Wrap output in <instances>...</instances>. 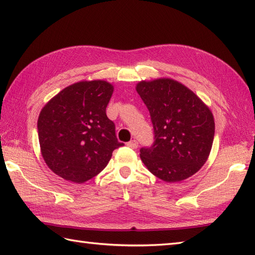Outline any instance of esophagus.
Instances as JSON below:
<instances>
[{
  "mask_svg": "<svg viewBox=\"0 0 255 255\" xmlns=\"http://www.w3.org/2000/svg\"><path fill=\"white\" fill-rule=\"evenodd\" d=\"M127 145H128L129 148H131V149H137L138 141H137V140H131V141L127 142Z\"/></svg>",
  "mask_w": 255,
  "mask_h": 255,
  "instance_id": "1",
  "label": "esophagus"
}]
</instances>
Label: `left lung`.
Listing matches in <instances>:
<instances>
[{"label":"left lung","instance_id":"8db88e82","mask_svg":"<svg viewBox=\"0 0 255 255\" xmlns=\"http://www.w3.org/2000/svg\"><path fill=\"white\" fill-rule=\"evenodd\" d=\"M136 91L148 107L154 142L140 149V158L153 175L166 183L186 180L207 161L215 136L209 107L173 79L140 81Z\"/></svg>","mask_w":255,"mask_h":255}]
</instances>
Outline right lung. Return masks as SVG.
<instances>
[{"label":"right lung","instance_id":"add662e5","mask_svg":"<svg viewBox=\"0 0 255 255\" xmlns=\"http://www.w3.org/2000/svg\"><path fill=\"white\" fill-rule=\"evenodd\" d=\"M114 92L104 80L67 86L42 107L38 139L48 167L69 182L84 183L105 169L122 147L106 107Z\"/></svg>","mask_w":255,"mask_h":255}]
</instances>
